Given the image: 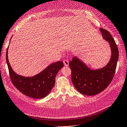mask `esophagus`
Listing matches in <instances>:
<instances>
[{
    "label": "esophagus",
    "instance_id": "34e87169",
    "mask_svg": "<svg viewBox=\"0 0 127 127\" xmlns=\"http://www.w3.org/2000/svg\"><path fill=\"white\" fill-rule=\"evenodd\" d=\"M64 65L65 66H68L69 65V61L67 60H64Z\"/></svg>",
    "mask_w": 127,
    "mask_h": 127
}]
</instances>
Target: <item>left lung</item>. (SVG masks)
<instances>
[{
  "label": "left lung",
  "instance_id": "8db88e82",
  "mask_svg": "<svg viewBox=\"0 0 127 127\" xmlns=\"http://www.w3.org/2000/svg\"><path fill=\"white\" fill-rule=\"evenodd\" d=\"M103 37L109 42L112 50L111 60L106 66L100 69L92 70L76 57L69 62L71 80L79 93L92 96L103 91L112 82L116 72L119 50L117 45L109 31L101 28Z\"/></svg>",
  "mask_w": 127,
  "mask_h": 127
}]
</instances>
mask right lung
<instances>
[{"instance_id": "add662e5", "label": "right lung", "mask_w": 127, "mask_h": 127, "mask_svg": "<svg viewBox=\"0 0 127 127\" xmlns=\"http://www.w3.org/2000/svg\"><path fill=\"white\" fill-rule=\"evenodd\" d=\"M8 48L6 58L10 78L14 86L29 97L34 98L45 97L54 86L56 76L60 69L64 67V63L62 61H58L49 65L43 71L36 76L32 77H24L16 74L11 69L7 55Z\"/></svg>"}]
</instances>
